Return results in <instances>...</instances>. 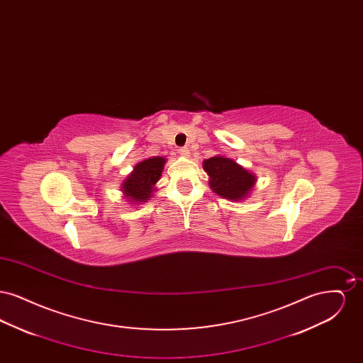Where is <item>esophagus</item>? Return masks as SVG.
I'll return each instance as SVG.
<instances>
[{
	"instance_id": "obj_1",
	"label": "esophagus",
	"mask_w": 363,
	"mask_h": 363,
	"mask_svg": "<svg viewBox=\"0 0 363 363\" xmlns=\"http://www.w3.org/2000/svg\"><path fill=\"white\" fill-rule=\"evenodd\" d=\"M178 154L181 156H184V157H189L190 155V150L188 147H184V148H179L178 150Z\"/></svg>"
}]
</instances>
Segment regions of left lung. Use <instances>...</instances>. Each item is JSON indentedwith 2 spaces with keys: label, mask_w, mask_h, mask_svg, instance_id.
Listing matches in <instances>:
<instances>
[{
  "label": "left lung",
  "mask_w": 363,
  "mask_h": 363,
  "mask_svg": "<svg viewBox=\"0 0 363 363\" xmlns=\"http://www.w3.org/2000/svg\"><path fill=\"white\" fill-rule=\"evenodd\" d=\"M203 167L209 175L211 189L231 201L243 200L256 184L255 174L225 156L209 157L203 162Z\"/></svg>",
  "instance_id": "1"
}]
</instances>
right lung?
I'll return each instance as SVG.
<instances>
[{"label":"right lung","instance_id":"add662e5","mask_svg":"<svg viewBox=\"0 0 363 363\" xmlns=\"http://www.w3.org/2000/svg\"><path fill=\"white\" fill-rule=\"evenodd\" d=\"M164 163V157L154 156L135 166L133 172L128 175L121 186L128 201L143 204L151 199L155 191V184L160 179Z\"/></svg>","mask_w":363,"mask_h":363}]
</instances>
